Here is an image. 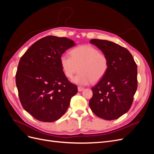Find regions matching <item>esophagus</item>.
<instances>
[{"label": "esophagus", "instance_id": "esophagus-1", "mask_svg": "<svg viewBox=\"0 0 154 154\" xmlns=\"http://www.w3.org/2000/svg\"><path fill=\"white\" fill-rule=\"evenodd\" d=\"M78 91L81 92V91H82L84 90V88H83V87H78Z\"/></svg>", "mask_w": 154, "mask_h": 154}]
</instances>
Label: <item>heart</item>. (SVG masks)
Listing matches in <instances>:
<instances>
[{
  "mask_svg": "<svg viewBox=\"0 0 154 154\" xmlns=\"http://www.w3.org/2000/svg\"><path fill=\"white\" fill-rule=\"evenodd\" d=\"M60 66L64 75L71 78L78 71L80 73L72 82L78 85H88L101 80L109 67V58L103 53L88 45H82L71 51V56L62 54L60 58Z\"/></svg>",
  "mask_w": 154,
  "mask_h": 154,
  "instance_id": "obj_1",
  "label": "heart"
}]
</instances>
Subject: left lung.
<instances>
[{
  "mask_svg": "<svg viewBox=\"0 0 154 154\" xmlns=\"http://www.w3.org/2000/svg\"><path fill=\"white\" fill-rule=\"evenodd\" d=\"M109 58L105 76L92 88L89 106L97 116L106 120L118 119L129 110L137 88V64L129 51L108 40L92 39Z\"/></svg>",
  "mask_w": 154,
  "mask_h": 154,
  "instance_id": "obj_1",
  "label": "left lung"
}]
</instances>
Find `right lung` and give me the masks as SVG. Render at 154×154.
<instances>
[{
    "mask_svg": "<svg viewBox=\"0 0 154 154\" xmlns=\"http://www.w3.org/2000/svg\"><path fill=\"white\" fill-rule=\"evenodd\" d=\"M74 45L66 37L48 36L32 44L20 60L15 76L18 96L23 108L37 120L60 119L78 92L60 62L61 55Z\"/></svg>",
    "mask_w": 154,
    "mask_h": 154,
    "instance_id": "add662e5",
    "label": "right lung"
}]
</instances>
